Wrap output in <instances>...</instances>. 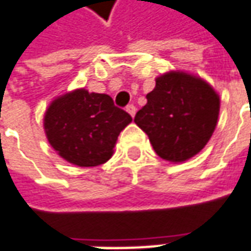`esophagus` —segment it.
Instances as JSON below:
<instances>
[{
	"label": "esophagus",
	"mask_w": 251,
	"mask_h": 251,
	"mask_svg": "<svg viewBox=\"0 0 251 251\" xmlns=\"http://www.w3.org/2000/svg\"><path fill=\"white\" fill-rule=\"evenodd\" d=\"M126 111L130 114V117H134V114H136V107H134L133 104H129V105L126 107Z\"/></svg>",
	"instance_id": "obj_1"
}]
</instances>
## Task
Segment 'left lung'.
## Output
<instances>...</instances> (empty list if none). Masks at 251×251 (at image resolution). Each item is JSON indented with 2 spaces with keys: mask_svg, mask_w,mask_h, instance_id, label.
<instances>
[{
  "mask_svg": "<svg viewBox=\"0 0 251 251\" xmlns=\"http://www.w3.org/2000/svg\"><path fill=\"white\" fill-rule=\"evenodd\" d=\"M146 99L147 104L137 111L134 122L161 158L189 160L210 140L220 114V97L204 80L169 72L157 77Z\"/></svg>",
  "mask_w": 251,
  "mask_h": 251,
  "instance_id": "obj_1",
  "label": "left lung"
}]
</instances>
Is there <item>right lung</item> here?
Instances as JSON below:
<instances>
[{"label": "right lung", "mask_w": 251, "mask_h": 251, "mask_svg": "<svg viewBox=\"0 0 251 251\" xmlns=\"http://www.w3.org/2000/svg\"><path fill=\"white\" fill-rule=\"evenodd\" d=\"M132 117L108 94L75 90L54 100L44 117L50 144L79 167H97L111 158L119 133Z\"/></svg>", "instance_id": "obj_1"}]
</instances>
